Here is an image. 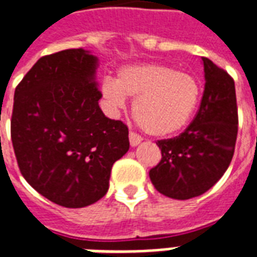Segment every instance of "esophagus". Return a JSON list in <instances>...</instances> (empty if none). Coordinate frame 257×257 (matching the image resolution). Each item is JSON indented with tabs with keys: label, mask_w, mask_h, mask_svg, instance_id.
<instances>
[{
	"label": "esophagus",
	"mask_w": 257,
	"mask_h": 257,
	"mask_svg": "<svg viewBox=\"0 0 257 257\" xmlns=\"http://www.w3.org/2000/svg\"><path fill=\"white\" fill-rule=\"evenodd\" d=\"M142 140L143 139L140 138L138 134H135V132H131L129 134V144H131V147H136L139 144L142 143Z\"/></svg>",
	"instance_id": "1"
}]
</instances>
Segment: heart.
<instances>
[{"label":"heart","instance_id":"b5f03b06","mask_svg":"<svg viewBox=\"0 0 257 257\" xmlns=\"http://www.w3.org/2000/svg\"><path fill=\"white\" fill-rule=\"evenodd\" d=\"M99 91L111 111H118L128 98H135L132 114L136 122L158 138L185 128L201 99L200 83L195 76L159 64L122 66L117 79H102Z\"/></svg>","mask_w":257,"mask_h":257}]
</instances>
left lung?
I'll list each match as a JSON object with an SVG mask.
<instances>
[{
    "label": "left lung",
    "mask_w": 257,
    "mask_h": 257,
    "mask_svg": "<svg viewBox=\"0 0 257 257\" xmlns=\"http://www.w3.org/2000/svg\"><path fill=\"white\" fill-rule=\"evenodd\" d=\"M204 92L196 117L180 136L159 140L162 159L150 170V180L165 196L188 200L219 181L234 154L237 100L233 79L201 57Z\"/></svg>",
    "instance_id": "obj_1"
}]
</instances>
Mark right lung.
I'll use <instances>...</instances> for the list:
<instances>
[{
  "label": "right lung",
  "instance_id": "add662e5",
  "mask_svg": "<svg viewBox=\"0 0 257 257\" xmlns=\"http://www.w3.org/2000/svg\"><path fill=\"white\" fill-rule=\"evenodd\" d=\"M99 60L84 49L45 56L15 91L11 135L23 177L42 196L81 208L109 191L128 128L99 107Z\"/></svg>",
  "mask_w": 257,
  "mask_h": 257
}]
</instances>
